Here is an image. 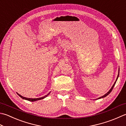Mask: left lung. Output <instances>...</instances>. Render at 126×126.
I'll return each mask as SVG.
<instances>
[{
	"mask_svg": "<svg viewBox=\"0 0 126 126\" xmlns=\"http://www.w3.org/2000/svg\"><path fill=\"white\" fill-rule=\"evenodd\" d=\"M119 71H120V70L119 69V74H118V75H117V79H116V81H115V83H114V84L112 85V87L111 88V89L108 91V92L106 93L105 94H104V95H103V96H102V97H99V98H98V99H100V98H104V97H107V96L108 95V94H109L110 93V92H111L112 91V89H113V88H114V86H115V83H116V81H117V79H118V78H119Z\"/></svg>",
	"mask_w": 126,
	"mask_h": 126,
	"instance_id": "1",
	"label": "left lung"
}]
</instances>
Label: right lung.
Here are the masks:
<instances>
[{
    "mask_svg": "<svg viewBox=\"0 0 126 126\" xmlns=\"http://www.w3.org/2000/svg\"><path fill=\"white\" fill-rule=\"evenodd\" d=\"M50 92L49 93H48L46 95H45V96H44V97H41V98H26V97H23V96H22L21 95H20V94H19L18 93H17V94H18L19 97H20L21 98H22V99H25V100H28V101H30V102H35V101H36V100H40V99H44V98H46L47 96L48 95H49L50 94Z\"/></svg>",
    "mask_w": 126,
    "mask_h": 126,
    "instance_id": "right-lung-1",
    "label": "right lung"
}]
</instances>
